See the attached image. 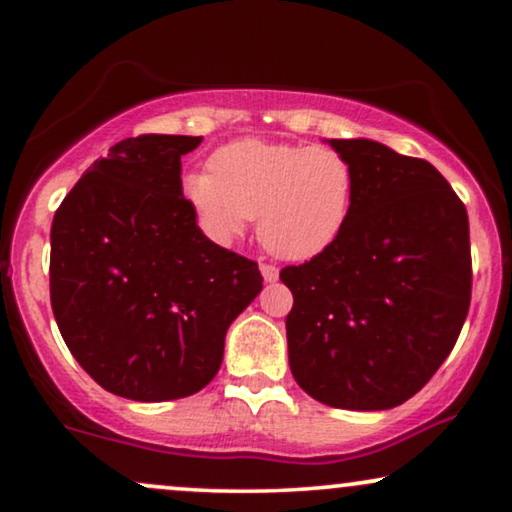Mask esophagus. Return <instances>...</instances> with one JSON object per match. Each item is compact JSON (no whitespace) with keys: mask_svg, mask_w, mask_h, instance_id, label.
<instances>
[{"mask_svg":"<svg viewBox=\"0 0 512 512\" xmlns=\"http://www.w3.org/2000/svg\"><path fill=\"white\" fill-rule=\"evenodd\" d=\"M261 275H263L265 282H277L279 270L275 268V265H270V263H261Z\"/></svg>","mask_w":512,"mask_h":512,"instance_id":"34e87169","label":"esophagus"}]
</instances>
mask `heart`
I'll list each match as a JSON object with an SVG mask.
<instances>
[{"instance_id":"heart-1","label":"heart","mask_w":512,"mask_h":512,"mask_svg":"<svg viewBox=\"0 0 512 512\" xmlns=\"http://www.w3.org/2000/svg\"><path fill=\"white\" fill-rule=\"evenodd\" d=\"M212 172L184 177L202 228L230 242L258 214V240L284 261H310L345 233L356 195L349 160L328 146L237 139L212 156Z\"/></svg>"}]
</instances>
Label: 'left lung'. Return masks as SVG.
<instances>
[{"mask_svg": "<svg viewBox=\"0 0 512 512\" xmlns=\"http://www.w3.org/2000/svg\"><path fill=\"white\" fill-rule=\"evenodd\" d=\"M354 167L349 223L279 279L291 373L319 403L389 410L450 356L471 305L468 214L431 163L373 139H328Z\"/></svg>", "mask_w": 512, "mask_h": 512, "instance_id": "8db88e82", "label": "left lung"}]
</instances>
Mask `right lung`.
I'll return each mask as SVG.
<instances>
[{"instance_id": "1", "label": "right lung", "mask_w": 512, "mask_h": 512, "mask_svg": "<svg viewBox=\"0 0 512 512\" xmlns=\"http://www.w3.org/2000/svg\"><path fill=\"white\" fill-rule=\"evenodd\" d=\"M202 137L139 135L95 160L51 228V305L69 352L111 394L174 401L219 373L228 326L263 289L181 191Z\"/></svg>"}]
</instances>
